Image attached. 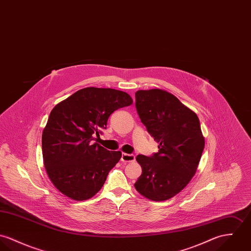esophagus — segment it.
I'll list each match as a JSON object with an SVG mask.
<instances>
[{
  "label": "esophagus",
  "mask_w": 251,
  "mask_h": 251,
  "mask_svg": "<svg viewBox=\"0 0 251 251\" xmlns=\"http://www.w3.org/2000/svg\"><path fill=\"white\" fill-rule=\"evenodd\" d=\"M136 160V157L134 154H126V153H123L121 155V161L123 163H131V162H135Z\"/></svg>",
  "instance_id": "obj_1"
}]
</instances>
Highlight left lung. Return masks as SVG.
Segmentation results:
<instances>
[{"label": "left lung", "mask_w": 251, "mask_h": 251, "mask_svg": "<svg viewBox=\"0 0 251 251\" xmlns=\"http://www.w3.org/2000/svg\"><path fill=\"white\" fill-rule=\"evenodd\" d=\"M136 109L159 142V152L137 156L142 172L135 188L153 201L167 200L189 184L197 169L205 145L199 119L177 97L157 88L138 90Z\"/></svg>", "instance_id": "obj_1"}]
</instances>
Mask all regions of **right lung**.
<instances>
[{
	"label": "right lung",
	"instance_id": "add662e5",
	"mask_svg": "<svg viewBox=\"0 0 251 251\" xmlns=\"http://www.w3.org/2000/svg\"><path fill=\"white\" fill-rule=\"evenodd\" d=\"M131 96L112 88L85 87L58 103L42 133V155L56 189L71 199L91 198L121 158L97 142L112 112L132 105Z\"/></svg>",
	"mask_w": 251,
	"mask_h": 251
}]
</instances>
